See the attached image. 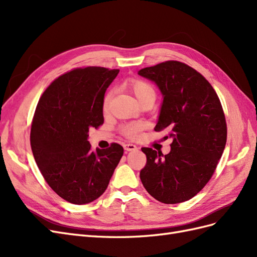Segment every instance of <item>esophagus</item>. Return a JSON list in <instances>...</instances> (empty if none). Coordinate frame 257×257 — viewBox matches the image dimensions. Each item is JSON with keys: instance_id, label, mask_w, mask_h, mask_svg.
I'll return each instance as SVG.
<instances>
[{"instance_id": "1", "label": "esophagus", "mask_w": 257, "mask_h": 257, "mask_svg": "<svg viewBox=\"0 0 257 257\" xmlns=\"http://www.w3.org/2000/svg\"><path fill=\"white\" fill-rule=\"evenodd\" d=\"M124 150L135 151V150H137V147L133 144H125V145H124Z\"/></svg>"}]
</instances>
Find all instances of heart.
<instances>
[{
  "mask_svg": "<svg viewBox=\"0 0 257 257\" xmlns=\"http://www.w3.org/2000/svg\"><path fill=\"white\" fill-rule=\"evenodd\" d=\"M127 85L142 105L147 103L153 104L155 102V99H157V92H155V89L149 82L144 81V80H132L127 83ZM113 92H114L113 89H110L106 93L103 98L104 111L108 110V108H109V104L112 98ZM144 127H145L144 122H141V121L132 122V123L123 124V125H121L120 132L122 133V135H124L130 139H136L138 138L139 135H141V132L144 130Z\"/></svg>",
  "mask_w": 257,
  "mask_h": 257,
  "instance_id": "b5f03b06",
  "label": "heart"
}]
</instances>
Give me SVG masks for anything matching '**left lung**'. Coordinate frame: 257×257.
I'll list each match as a JSON object with an SVG mask.
<instances>
[{"label":"left lung","instance_id":"left-lung-1","mask_svg":"<svg viewBox=\"0 0 257 257\" xmlns=\"http://www.w3.org/2000/svg\"><path fill=\"white\" fill-rule=\"evenodd\" d=\"M138 74L157 83L164 97L154 130H165L166 138H173L165 155L143 148L147 163L141 180L161 203H183L211 179L226 145L227 126L220 98L203 75L182 62H162Z\"/></svg>","mask_w":257,"mask_h":257}]
</instances>
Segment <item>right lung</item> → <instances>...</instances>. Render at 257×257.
I'll use <instances>...</instances> for the list:
<instances>
[{
  "instance_id": "1",
  "label": "right lung",
  "mask_w": 257,
  "mask_h": 257,
  "mask_svg": "<svg viewBox=\"0 0 257 257\" xmlns=\"http://www.w3.org/2000/svg\"><path fill=\"white\" fill-rule=\"evenodd\" d=\"M119 69L75 68L54 79L41 96L31 125L36 164L50 188L75 205L106 191L123 155V147L92 150L89 130L104 123L103 98Z\"/></svg>"
}]
</instances>
